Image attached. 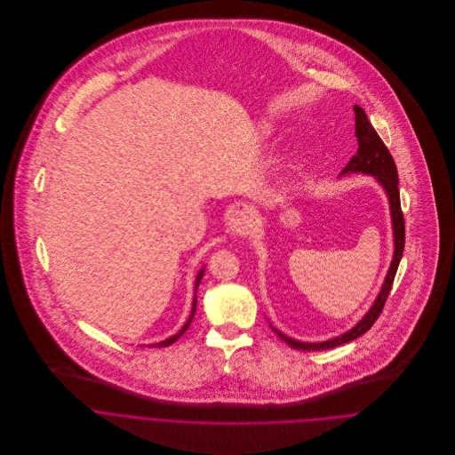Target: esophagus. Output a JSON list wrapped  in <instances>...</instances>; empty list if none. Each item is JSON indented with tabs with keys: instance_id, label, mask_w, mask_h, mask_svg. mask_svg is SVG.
I'll return each mask as SVG.
<instances>
[{
	"instance_id": "1",
	"label": "esophagus",
	"mask_w": 455,
	"mask_h": 455,
	"mask_svg": "<svg viewBox=\"0 0 455 455\" xmlns=\"http://www.w3.org/2000/svg\"><path fill=\"white\" fill-rule=\"evenodd\" d=\"M251 228H252V217L249 215V212L245 210L233 212V215L229 217V229L233 235L243 236L251 231Z\"/></svg>"
}]
</instances>
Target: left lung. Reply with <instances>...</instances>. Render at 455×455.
I'll return each mask as SVG.
<instances>
[{
    "label": "left lung",
    "mask_w": 455,
    "mask_h": 455,
    "mask_svg": "<svg viewBox=\"0 0 455 455\" xmlns=\"http://www.w3.org/2000/svg\"><path fill=\"white\" fill-rule=\"evenodd\" d=\"M354 114H355V136H357V154L348 161V164L343 168L341 175L347 173H364V175H371L377 179V182L384 188L386 195L389 197L390 217H392V231H394V256L390 262L387 276L384 280V285L380 289V294L377 296L373 307L368 310V314L354 325L352 329H348L347 332L325 339L321 343H303L298 339H292L285 334H282L278 329L271 327L276 336H280L289 347L298 348V350H327V348H334L338 345L348 343L359 336H363L371 325L375 324V321L380 317L384 305L389 298L390 289H392V282L399 266V260L404 251V217L401 212V201H399V189H397V168L395 163L390 156L389 148L386 147V143L382 141V138L379 136V132L371 126V123L368 121L366 112L361 107H354Z\"/></svg>",
    "instance_id": "left-lung-1"
}]
</instances>
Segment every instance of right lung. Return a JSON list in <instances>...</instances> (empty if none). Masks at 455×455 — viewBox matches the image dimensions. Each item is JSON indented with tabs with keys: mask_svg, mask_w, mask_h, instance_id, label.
<instances>
[{
	"mask_svg": "<svg viewBox=\"0 0 455 455\" xmlns=\"http://www.w3.org/2000/svg\"><path fill=\"white\" fill-rule=\"evenodd\" d=\"M203 271H204V267H201L199 269V273H197V276H196V283H195V292L197 291V285H199V282H201V278H203ZM196 294H195V301H193V310H191V315H189V319H188V323L184 324V327L177 332V334H173L172 338H168V339H164V341H159V343H152L150 347H168V345H172V343H175L186 331H188V327L191 325V323H193V317H195L196 314Z\"/></svg>",
	"mask_w": 455,
	"mask_h": 455,
	"instance_id": "1",
	"label": "right lung"
}]
</instances>
